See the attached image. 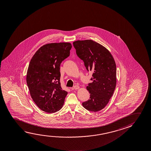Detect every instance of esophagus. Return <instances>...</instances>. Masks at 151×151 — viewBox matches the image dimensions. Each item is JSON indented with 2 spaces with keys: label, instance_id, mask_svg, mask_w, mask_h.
Segmentation results:
<instances>
[{
  "label": "esophagus",
  "instance_id": "obj_1",
  "mask_svg": "<svg viewBox=\"0 0 151 151\" xmlns=\"http://www.w3.org/2000/svg\"><path fill=\"white\" fill-rule=\"evenodd\" d=\"M79 88V87L78 86V85H75L73 87V88H72V89H75V90H76V89H78Z\"/></svg>",
  "mask_w": 151,
  "mask_h": 151
}]
</instances>
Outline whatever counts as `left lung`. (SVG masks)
<instances>
[{
    "label": "left lung",
    "mask_w": 151,
    "mask_h": 151,
    "mask_svg": "<svg viewBox=\"0 0 151 151\" xmlns=\"http://www.w3.org/2000/svg\"><path fill=\"white\" fill-rule=\"evenodd\" d=\"M77 56L84 62L88 71L93 73L86 89L90 99L82 103L89 111H99L108 104L116 85V66L111 53L106 48L92 40L73 42Z\"/></svg>",
    "instance_id": "obj_1"
}]
</instances>
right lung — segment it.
Wrapping results in <instances>:
<instances>
[{
    "mask_svg": "<svg viewBox=\"0 0 151 151\" xmlns=\"http://www.w3.org/2000/svg\"><path fill=\"white\" fill-rule=\"evenodd\" d=\"M70 42L49 43L39 48L30 60L26 82L30 96L37 106L52 113L60 111L67 92L60 83V65L68 57Z\"/></svg>",
    "mask_w": 151,
    "mask_h": 151,
    "instance_id": "obj_1",
    "label": "right lung"
}]
</instances>
